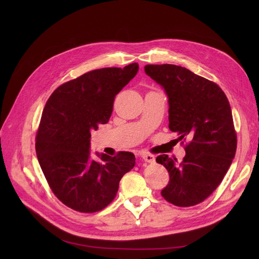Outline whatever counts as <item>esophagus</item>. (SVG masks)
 I'll return each instance as SVG.
<instances>
[{"instance_id": "34e87169", "label": "esophagus", "mask_w": 259, "mask_h": 259, "mask_svg": "<svg viewBox=\"0 0 259 259\" xmlns=\"http://www.w3.org/2000/svg\"><path fill=\"white\" fill-rule=\"evenodd\" d=\"M142 158L145 162H148V163H153L155 161V158L153 154H150V153H147V152H144L142 153Z\"/></svg>"}]
</instances>
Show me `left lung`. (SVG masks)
I'll use <instances>...</instances> for the list:
<instances>
[{
	"label": "left lung",
	"mask_w": 259,
	"mask_h": 259,
	"mask_svg": "<svg viewBox=\"0 0 259 259\" xmlns=\"http://www.w3.org/2000/svg\"><path fill=\"white\" fill-rule=\"evenodd\" d=\"M145 72L168 98V128L188 139L182 162L161 154L156 162L169 174L162 197L176 206L204 201L222 183L237 150L229 101L219 86L176 65H147Z\"/></svg>",
	"instance_id": "8db88e82"
}]
</instances>
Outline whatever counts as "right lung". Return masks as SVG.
Listing matches in <instances>:
<instances>
[{
    "label": "right lung",
    "mask_w": 259,
    "mask_h": 259,
    "mask_svg": "<svg viewBox=\"0 0 259 259\" xmlns=\"http://www.w3.org/2000/svg\"><path fill=\"white\" fill-rule=\"evenodd\" d=\"M134 62L93 70L60 85L49 98L35 138V151L54 194L68 207L95 213L110 204L135 155H91V133L108 123L116 94L138 72Z\"/></svg>",
    "instance_id": "obj_1"
}]
</instances>
